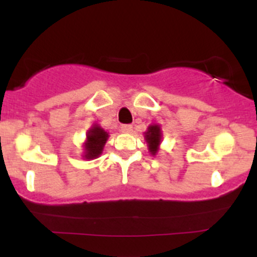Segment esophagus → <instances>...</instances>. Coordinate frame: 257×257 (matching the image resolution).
<instances>
[{
    "instance_id": "obj_1",
    "label": "esophagus",
    "mask_w": 257,
    "mask_h": 257,
    "mask_svg": "<svg viewBox=\"0 0 257 257\" xmlns=\"http://www.w3.org/2000/svg\"><path fill=\"white\" fill-rule=\"evenodd\" d=\"M120 131L123 133H132L133 132V125H131V124H121Z\"/></svg>"
}]
</instances>
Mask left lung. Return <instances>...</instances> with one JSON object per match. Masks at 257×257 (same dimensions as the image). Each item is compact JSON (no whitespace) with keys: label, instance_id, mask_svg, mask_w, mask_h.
<instances>
[{"label":"left lung","instance_id":"8db88e82","mask_svg":"<svg viewBox=\"0 0 257 257\" xmlns=\"http://www.w3.org/2000/svg\"><path fill=\"white\" fill-rule=\"evenodd\" d=\"M145 142L148 143V149H149L150 154L155 155L159 150L160 142H162V129L158 124H153V125L148 126V131L144 133Z\"/></svg>","mask_w":257,"mask_h":257}]
</instances>
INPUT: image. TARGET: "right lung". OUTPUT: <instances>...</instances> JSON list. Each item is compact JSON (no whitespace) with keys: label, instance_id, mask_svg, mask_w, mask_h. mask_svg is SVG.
<instances>
[{"label":"right lung","instance_id":"obj_1","mask_svg":"<svg viewBox=\"0 0 257 257\" xmlns=\"http://www.w3.org/2000/svg\"><path fill=\"white\" fill-rule=\"evenodd\" d=\"M108 133L99 125L94 124L89 131L87 132V141L83 147H84V155L83 158L85 159H95L99 157L103 152L105 143L108 139Z\"/></svg>","mask_w":257,"mask_h":257}]
</instances>
